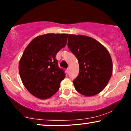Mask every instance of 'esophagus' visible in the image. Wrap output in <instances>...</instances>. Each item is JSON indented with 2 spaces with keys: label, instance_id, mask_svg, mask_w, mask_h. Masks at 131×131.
<instances>
[{
  "label": "esophagus",
  "instance_id": "1",
  "mask_svg": "<svg viewBox=\"0 0 131 131\" xmlns=\"http://www.w3.org/2000/svg\"><path fill=\"white\" fill-rule=\"evenodd\" d=\"M67 73H69V72H70V68H68L67 69Z\"/></svg>",
  "mask_w": 131,
  "mask_h": 131
}]
</instances>
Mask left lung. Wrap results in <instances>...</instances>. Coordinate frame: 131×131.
<instances>
[{
  "mask_svg": "<svg viewBox=\"0 0 131 131\" xmlns=\"http://www.w3.org/2000/svg\"><path fill=\"white\" fill-rule=\"evenodd\" d=\"M68 47L77 58L79 73L73 81L75 89L85 97L104 89L113 73L112 60L102 43L87 36L69 34Z\"/></svg>",
  "mask_w": 131,
  "mask_h": 131,
  "instance_id": "obj_1",
  "label": "left lung"
}]
</instances>
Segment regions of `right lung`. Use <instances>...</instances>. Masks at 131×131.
Returning <instances> with one entry per match:
<instances>
[{
    "mask_svg": "<svg viewBox=\"0 0 131 131\" xmlns=\"http://www.w3.org/2000/svg\"><path fill=\"white\" fill-rule=\"evenodd\" d=\"M67 38L68 34L49 33L33 39L25 49L19 73L23 85L34 97L50 98L59 89L65 74L55 57L67 45Z\"/></svg>",
    "mask_w": 131,
    "mask_h": 131,
    "instance_id": "right-lung-1",
    "label": "right lung"
}]
</instances>
